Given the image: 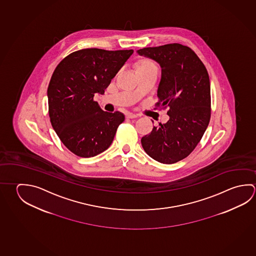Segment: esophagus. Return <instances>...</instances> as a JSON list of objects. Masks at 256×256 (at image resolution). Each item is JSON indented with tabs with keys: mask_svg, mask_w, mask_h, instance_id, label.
<instances>
[{
	"mask_svg": "<svg viewBox=\"0 0 256 256\" xmlns=\"http://www.w3.org/2000/svg\"><path fill=\"white\" fill-rule=\"evenodd\" d=\"M126 117L128 118H138V116L133 113L128 112L126 114Z\"/></svg>",
	"mask_w": 256,
	"mask_h": 256,
	"instance_id": "34e87169",
	"label": "esophagus"
}]
</instances>
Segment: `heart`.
I'll use <instances>...</instances> for the list:
<instances>
[{"mask_svg":"<svg viewBox=\"0 0 256 256\" xmlns=\"http://www.w3.org/2000/svg\"><path fill=\"white\" fill-rule=\"evenodd\" d=\"M136 71L138 72H146L152 69H157L156 64L150 58H141L139 59L136 64Z\"/></svg>","mask_w":256,"mask_h":256,"instance_id":"b5f03b06","label":"heart"}]
</instances>
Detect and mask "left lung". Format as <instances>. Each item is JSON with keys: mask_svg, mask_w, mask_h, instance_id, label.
<instances>
[{"mask_svg": "<svg viewBox=\"0 0 256 256\" xmlns=\"http://www.w3.org/2000/svg\"><path fill=\"white\" fill-rule=\"evenodd\" d=\"M140 56L162 68L157 107H169L166 124L141 139L144 150L162 164H174L192 152L210 123V82L204 64L192 48L178 43L144 48Z\"/></svg>", "mask_w": 256, "mask_h": 256, "instance_id": "8db88e82", "label": "left lung"}]
</instances>
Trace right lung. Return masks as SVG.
<instances>
[{"label":"right lung","mask_w":256,"mask_h":256,"mask_svg":"<svg viewBox=\"0 0 256 256\" xmlns=\"http://www.w3.org/2000/svg\"><path fill=\"white\" fill-rule=\"evenodd\" d=\"M133 50L86 48L68 54L58 64L48 88L50 122L62 143L78 156L94 157L112 143L125 120L120 112H104L94 100Z\"/></svg>","instance_id":"right-lung-1"}]
</instances>
